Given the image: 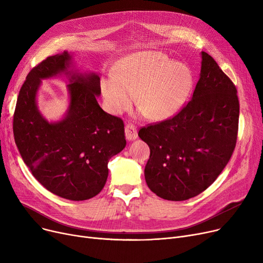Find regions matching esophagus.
I'll return each mask as SVG.
<instances>
[{
	"mask_svg": "<svg viewBox=\"0 0 263 263\" xmlns=\"http://www.w3.org/2000/svg\"><path fill=\"white\" fill-rule=\"evenodd\" d=\"M124 134H126V139L128 141H134L137 139V130L131 123H128L124 128Z\"/></svg>",
	"mask_w": 263,
	"mask_h": 263,
	"instance_id": "obj_1",
	"label": "esophagus"
}]
</instances>
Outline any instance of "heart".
<instances>
[{"mask_svg": "<svg viewBox=\"0 0 263 263\" xmlns=\"http://www.w3.org/2000/svg\"><path fill=\"white\" fill-rule=\"evenodd\" d=\"M193 87L190 69L157 51L136 53L121 61L116 72L101 78V90L112 114L127 110L135 99L140 112L155 120L176 115L185 104Z\"/></svg>", "mask_w": 263, "mask_h": 263, "instance_id": "obj_1", "label": "heart"}]
</instances>
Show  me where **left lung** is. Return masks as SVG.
Instances as JSON below:
<instances>
[{"mask_svg":"<svg viewBox=\"0 0 263 263\" xmlns=\"http://www.w3.org/2000/svg\"><path fill=\"white\" fill-rule=\"evenodd\" d=\"M239 113L236 86L210 55L201 52L199 80L191 101L173 118L139 132L150 148L145 166L148 187L173 201L208 189L236 147Z\"/></svg>","mask_w":263,"mask_h":263,"instance_id":"8db88e82","label":"left lung"}]
</instances>
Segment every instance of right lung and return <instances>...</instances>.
Segmentation results:
<instances>
[{"label":"right lung","mask_w":263,"mask_h":263,"mask_svg":"<svg viewBox=\"0 0 263 263\" xmlns=\"http://www.w3.org/2000/svg\"><path fill=\"white\" fill-rule=\"evenodd\" d=\"M73 57L64 51L49 57L27 74L13 114V136L19 153L38 182L69 200H86L105 185L109 159L126 147L123 121L107 114L96 72L72 70ZM68 76L69 105L64 117L49 122L36 106L43 79Z\"/></svg>","instance_id":"add662e5"}]
</instances>
